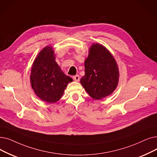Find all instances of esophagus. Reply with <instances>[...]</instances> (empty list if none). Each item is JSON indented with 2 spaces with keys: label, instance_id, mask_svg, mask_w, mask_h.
<instances>
[{
  "label": "esophagus",
  "instance_id": "obj_1",
  "mask_svg": "<svg viewBox=\"0 0 157 157\" xmlns=\"http://www.w3.org/2000/svg\"><path fill=\"white\" fill-rule=\"evenodd\" d=\"M73 79L75 81H77V82H78V81H79V75H76V76H74L73 77Z\"/></svg>",
  "mask_w": 157,
  "mask_h": 157
}]
</instances>
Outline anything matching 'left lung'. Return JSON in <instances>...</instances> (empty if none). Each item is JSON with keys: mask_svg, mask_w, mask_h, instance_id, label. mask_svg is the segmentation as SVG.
Here are the masks:
<instances>
[{"mask_svg": "<svg viewBox=\"0 0 157 157\" xmlns=\"http://www.w3.org/2000/svg\"><path fill=\"white\" fill-rule=\"evenodd\" d=\"M85 76L80 83L94 99H101L112 94L117 88L119 71L116 60L105 46L93 44L85 60Z\"/></svg>", "mask_w": 157, "mask_h": 157, "instance_id": "left-lung-1", "label": "left lung"}]
</instances>
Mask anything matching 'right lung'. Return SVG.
<instances>
[{
	"mask_svg": "<svg viewBox=\"0 0 157 157\" xmlns=\"http://www.w3.org/2000/svg\"><path fill=\"white\" fill-rule=\"evenodd\" d=\"M55 56L52 46H46L35 58L31 71L30 81L34 92L48 103L59 101L68 83L73 81L63 72Z\"/></svg>",
	"mask_w": 157,
	"mask_h": 157,
	"instance_id": "1",
	"label": "right lung"
}]
</instances>
